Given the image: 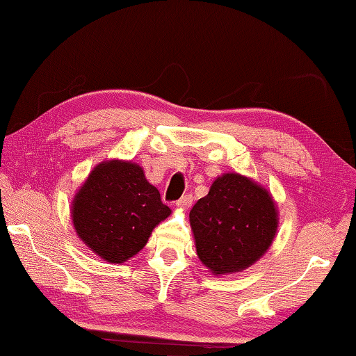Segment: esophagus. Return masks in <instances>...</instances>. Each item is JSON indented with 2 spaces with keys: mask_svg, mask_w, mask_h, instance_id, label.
I'll return each instance as SVG.
<instances>
[{
  "mask_svg": "<svg viewBox=\"0 0 356 356\" xmlns=\"http://www.w3.org/2000/svg\"><path fill=\"white\" fill-rule=\"evenodd\" d=\"M191 202H193V196L185 195V196H182V198L176 201V206L179 209H188L191 206Z\"/></svg>",
  "mask_w": 356,
  "mask_h": 356,
  "instance_id": "esophagus-1",
  "label": "esophagus"
}]
</instances>
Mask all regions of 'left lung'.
<instances>
[{
  "instance_id": "obj_1",
  "label": "left lung",
  "mask_w": 356,
  "mask_h": 356,
  "mask_svg": "<svg viewBox=\"0 0 356 356\" xmlns=\"http://www.w3.org/2000/svg\"><path fill=\"white\" fill-rule=\"evenodd\" d=\"M198 257L213 274L249 268L269 249L277 231L270 195L250 179L223 174L190 211Z\"/></svg>"
}]
</instances>
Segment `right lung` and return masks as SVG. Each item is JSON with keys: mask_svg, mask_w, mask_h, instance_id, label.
Instances as JSON below:
<instances>
[{"mask_svg": "<svg viewBox=\"0 0 356 356\" xmlns=\"http://www.w3.org/2000/svg\"><path fill=\"white\" fill-rule=\"evenodd\" d=\"M169 213L143 168L112 160L95 168L77 191L72 223L95 253L109 263H123L147 244L152 229Z\"/></svg>", "mask_w": 356, "mask_h": 356, "instance_id": "right-lung-1", "label": "right lung"}]
</instances>
